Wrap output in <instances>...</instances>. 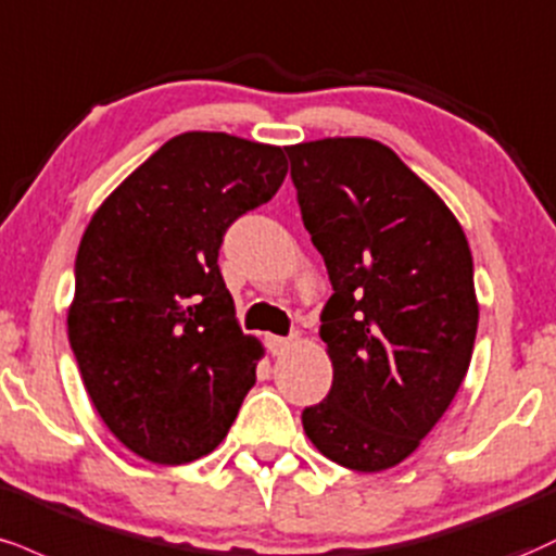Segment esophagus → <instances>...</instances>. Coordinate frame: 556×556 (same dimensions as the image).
<instances>
[{
    "label": "esophagus",
    "mask_w": 556,
    "mask_h": 556,
    "mask_svg": "<svg viewBox=\"0 0 556 556\" xmlns=\"http://www.w3.org/2000/svg\"><path fill=\"white\" fill-rule=\"evenodd\" d=\"M292 344H295V342H292V339H287V337H274V333H269V337H266V346H269V352L274 354V357L285 354Z\"/></svg>",
    "instance_id": "obj_1"
}]
</instances>
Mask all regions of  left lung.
Here are the masks:
<instances>
[{
  "mask_svg": "<svg viewBox=\"0 0 556 556\" xmlns=\"http://www.w3.org/2000/svg\"><path fill=\"white\" fill-rule=\"evenodd\" d=\"M285 150L333 287L318 331L333 383L303 412V430L344 469H393L469 370L479 324L469 240L443 199L376 139Z\"/></svg>",
  "mask_w": 556,
  "mask_h": 556,
  "instance_id": "1",
  "label": "left lung"
}]
</instances>
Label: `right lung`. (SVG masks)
Masks as SVG:
<instances>
[{
	"mask_svg": "<svg viewBox=\"0 0 556 556\" xmlns=\"http://www.w3.org/2000/svg\"><path fill=\"white\" fill-rule=\"evenodd\" d=\"M285 176L282 147L186 131L92 214L66 329L92 406L139 458L212 453L256 383L264 346L240 331L217 256L227 227Z\"/></svg>",
	"mask_w": 556,
	"mask_h": 556,
	"instance_id": "right-lung-1",
	"label": "right lung"
}]
</instances>
